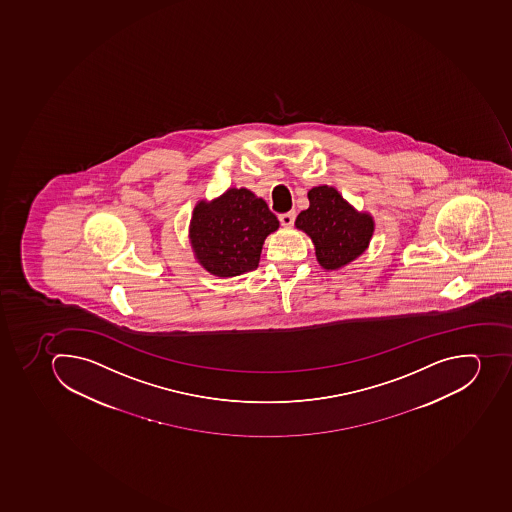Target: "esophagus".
Masks as SVG:
<instances>
[{
	"label": "esophagus",
	"instance_id": "esophagus-1",
	"mask_svg": "<svg viewBox=\"0 0 512 512\" xmlns=\"http://www.w3.org/2000/svg\"><path fill=\"white\" fill-rule=\"evenodd\" d=\"M294 220H296V212H288L279 215V221H281L284 228H291L292 224H294Z\"/></svg>",
	"mask_w": 512,
	"mask_h": 512
}]
</instances>
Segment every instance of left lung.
<instances>
[{"label":"left lung","mask_w":512,"mask_h":512,"mask_svg":"<svg viewBox=\"0 0 512 512\" xmlns=\"http://www.w3.org/2000/svg\"><path fill=\"white\" fill-rule=\"evenodd\" d=\"M309 208L296 218V228L312 239L320 267L339 270L354 262L368 249L375 233V220L359 212L333 186L312 187Z\"/></svg>","instance_id":"left-lung-1"}]
</instances>
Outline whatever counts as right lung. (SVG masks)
<instances>
[{"label": "right lung", "mask_w": 512, "mask_h": 512, "mask_svg": "<svg viewBox=\"0 0 512 512\" xmlns=\"http://www.w3.org/2000/svg\"><path fill=\"white\" fill-rule=\"evenodd\" d=\"M278 228V218L262 197L245 187H229L216 199L197 202L189 242L203 270L233 278L258 267L263 242Z\"/></svg>", "instance_id": "add662e5"}]
</instances>
